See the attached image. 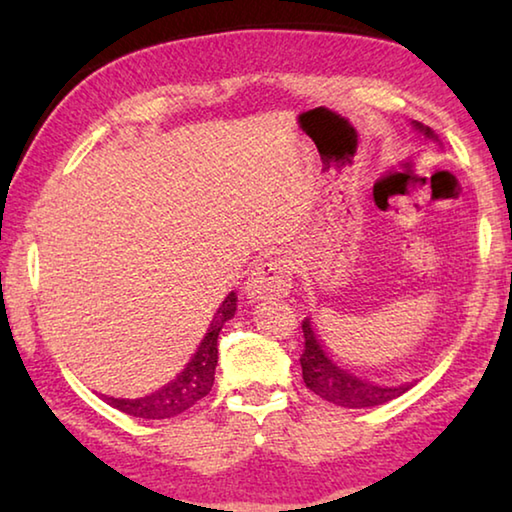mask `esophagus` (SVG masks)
Returning a JSON list of instances; mask_svg holds the SVG:
<instances>
[{"mask_svg": "<svg viewBox=\"0 0 512 512\" xmlns=\"http://www.w3.org/2000/svg\"><path fill=\"white\" fill-rule=\"evenodd\" d=\"M291 264L284 257H268L255 266L246 280V296L257 300L287 298L291 291Z\"/></svg>", "mask_w": 512, "mask_h": 512, "instance_id": "34e87169", "label": "esophagus"}]
</instances>
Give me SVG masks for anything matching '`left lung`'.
I'll return each mask as SVG.
<instances>
[{
	"label": "left lung",
	"instance_id": "8db88e82",
	"mask_svg": "<svg viewBox=\"0 0 512 512\" xmlns=\"http://www.w3.org/2000/svg\"><path fill=\"white\" fill-rule=\"evenodd\" d=\"M411 126L424 137V140L440 144L436 133H433L429 126L420 124V121H411ZM302 334H305V350H302L300 366L305 386L318 397H323V400L336 406H345V409H370V406H381L395 400V397L404 395L406 391H411L415 384V381H404V384L397 386H386L354 375L352 370L332 359V354L327 352L323 341H320V336L316 334L311 318L302 320Z\"/></svg>",
	"mask_w": 512,
	"mask_h": 512
}]
</instances>
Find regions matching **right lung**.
Instances as JSON below:
<instances>
[{"mask_svg":"<svg viewBox=\"0 0 512 512\" xmlns=\"http://www.w3.org/2000/svg\"><path fill=\"white\" fill-rule=\"evenodd\" d=\"M237 311V293L230 291L225 300L216 309V314L210 320V327L203 336V341L198 343L192 359L187 361V366L173 377L169 384L160 386L158 391H153L144 397H110L101 395V400L110 404L112 409H117L133 418L144 420H167L176 418V415L185 413L189 406H194L198 400L212 391L214 384V370L216 361H219V332L230 318H235Z\"/></svg>","mask_w":512,"mask_h":512,"instance_id":"1","label":"right lung"}]
</instances>
